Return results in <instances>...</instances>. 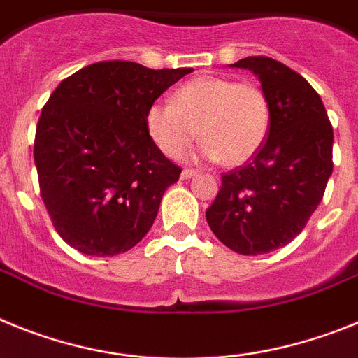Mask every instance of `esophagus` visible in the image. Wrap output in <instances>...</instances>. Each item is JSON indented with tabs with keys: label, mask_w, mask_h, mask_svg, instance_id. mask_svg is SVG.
I'll return each instance as SVG.
<instances>
[{
	"label": "esophagus",
	"mask_w": 358,
	"mask_h": 358,
	"mask_svg": "<svg viewBox=\"0 0 358 358\" xmlns=\"http://www.w3.org/2000/svg\"><path fill=\"white\" fill-rule=\"evenodd\" d=\"M198 171L196 169H183L182 171V180H189L192 178V176H196Z\"/></svg>",
	"instance_id": "esophagus-1"
}]
</instances>
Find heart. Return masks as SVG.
Returning a JSON list of instances; mask_svg holds the SVG:
<instances>
[{
	"mask_svg": "<svg viewBox=\"0 0 358 358\" xmlns=\"http://www.w3.org/2000/svg\"><path fill=\"white\" fill-rule=\"evenodd\" d=\"M145 127L166 157H182L200 129L201 157L241 166L265 144L270 102L263 88L250 80L196 77L176 90L173 102L149 106Z\"/></svg>",
	"mask_w": 358,
	"mask_h": 358,
	"instance_id": "heart-1",
	"label": "heart"
}]
</instances>
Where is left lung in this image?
<instances>
[{
    "instance_id": "1",
    "label": "left lung",
    "mask_w": 358,
    "mask_h": 358,
    "mask_svg": "<svg viewBox=\"0 0 358 358\" xmlns=\"http://www.w3.org/2000/svg\"><path fill=\"white\" fill-rule=\"evenodd\" d=\"M270 102L268 138L248 164L223 173L205 217L223 245L259 256L288 245L321 203L334 162V129L319 93L275 59L245 57Z\"/></svg>"
}]
</instances>
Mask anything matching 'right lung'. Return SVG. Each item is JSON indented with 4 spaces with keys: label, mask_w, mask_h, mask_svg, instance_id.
<instances>
[{
    "label": "right lung",
    "mask_w": 358,
    "mask_h": 358,
    "mask_svg": "<svg viewBox=\"0 0 358 358\" xmlns=\"http://www.w3.org/2000/svg\"><path fill=\"white\" fill-rule=\"evenodd\" d=\"M191 71L102 61L80 68L50 95L34 162L46 210L70 247L117 256L148 234L182 169L151 141L145 113Z\"/></svg>",
    "instance_id": "obj_1"
}]
</instances>
